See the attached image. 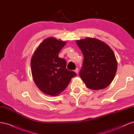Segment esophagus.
I'll return each mask as SVG.
<instances>
[{"mask_svg":"<svg viewBox=\"0 0 134 134\" xmlns=\"http://www.w3.org/2000/svg\"><path fill=\"white\" fill-rule=\"evenodd\" d=\"M74 71L76 72V73L78 74V71H79V69L78 68H76V69L74 70Z\"/></svg>","mask_w":134,"mask_h":134,"instance_id":"34e87169","label":"esophagus"}]
</instances>
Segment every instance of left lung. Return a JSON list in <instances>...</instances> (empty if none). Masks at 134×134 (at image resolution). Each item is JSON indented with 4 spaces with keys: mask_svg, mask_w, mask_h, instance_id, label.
Returning <instances> with one entry per match:
<instances>
[{
    "mask_svg": "<svg viewBox=\"0 0 134 134\" xmlns=\"http://www.w3.org/2000/svg\"><path fill=\"white\" fill-rule=\"evenodd\" d=\"M84 55L79 76L87 88L103 90L114 79L117 68L114 52L104 42L94 38L77 40Z\"/></svg>",
    "mask_w": 134,
    "mask_h": 134,
    "instance_id": "left-lung-1",
    "label": "left lung"
}]
</instances>
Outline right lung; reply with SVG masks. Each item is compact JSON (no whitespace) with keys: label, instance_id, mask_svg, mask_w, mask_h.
I'll list each match as a JSON object with an SVG mask.
<instances>
[{"label":"right lung","instance_id":"obj_1","mask_svg":"<svg viewBox=\"0 0 134 134\" xmlns=\"http://www.w3.org/2000/svg\"><path fill=\"white\" fill-rule=\"evenodd\" d=\"M66 42L54 37L44 39L32 56L31 72L36 86L47 95L56 96L64 91L72 77L73 71L66 68L65 60L58 55Z\"/></svg>","mask_w":134,"mask_h":134}]
</instances>
